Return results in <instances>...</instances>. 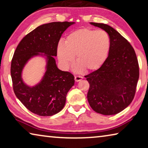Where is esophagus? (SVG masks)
I'll return each mask as SVG.
<instances>
[{
    "label": "esophagus",
    "mask_w": 148,
    "mask_h": 148,
    "mask_svg": "<svg viewBox=\"0 0 148 148\" xmlns=\"http://www.w3.org/2000/svg\"><path fill=\"white\" fill-rule=\"evenodd\" d=\"M74 79H75V81H76V82H78L79 81H81V80L83 79V77L80 76H75Z\"/></svg>",
    "instance_id": "obj_1"
}]
</instances>
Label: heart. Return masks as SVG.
Here are the masks:
<instances>
[{"instance_id":"b5f03b06","label":"heart","mask_w":148,"mask_h":148,"mask_svg":"<svg viewBox=\"0 0 148 148\" xmlns=\"http://www.w3.org/2000/svg\"><path fill=\"white\" fill-rule=\"evenodd\" d=\"M110 49L111 39L107 32L84 28L70 33L64 44H58L57 51L59 61L64 68L73 63L76 56L77 70L94 71L106 61Z\"/></svg>"}]
</instances>
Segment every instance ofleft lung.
<instances>
[{
  "mask_svg": "<svg viewBox=\"0 0 148 148\" xmlns=\"http://www.w3.org/2000/svg\"><path fill=\"white\" fill-rule=\"evenodd\" d=\"M104 30L111 39L106 61L85 76L89 84L87 100L95 112L102 115L119 113L133 100L139 78V65L133 47L116 30L106 24L91 22Z\"/></svg>",
  "mask_w": 148,
  "mask_h": 148,
  "instance_id": "1",
  "label": "left lung"
}]
</instances>
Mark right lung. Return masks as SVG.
Segmentation results:
<instances>
[{
    "label": "right lung",
    "mask_w": 148,
    "mask_h": 148,
    "mask_svg": "<svg viewBox=\"0 0 148 148\" xmlns=\"http://www.w3.org/2000/svg\"><path fill=\"white\" fill-rule=\"evenodd\" d=\"M73 22H52L42 25L27 34L17 46L11 62V77L16 96L29 111L51 116L63 108L67 92L74 84V75L57 68L54 57L62 34ZM45 53L47 71L42 82L30 88L22 80L21 72L31 56Z\"/></svg>",
    "instance_id": "right-lung-1"
}]
</instances>
